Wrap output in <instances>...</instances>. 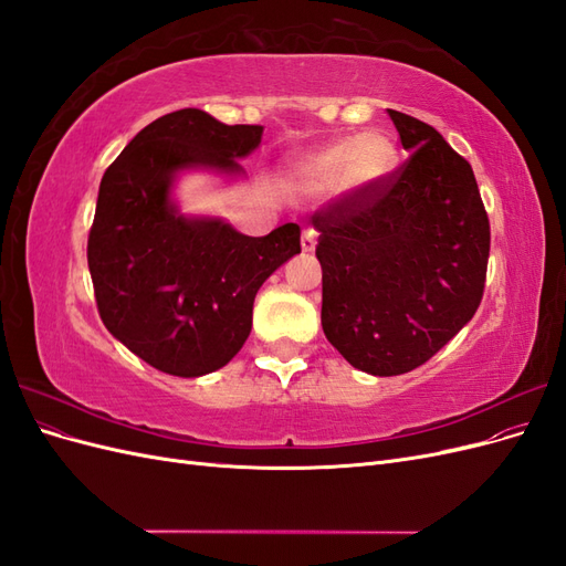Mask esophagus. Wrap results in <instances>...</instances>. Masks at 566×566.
I'll return each mask as SVG.
<instances>
[{"label": "esophagus", "mask_w": 566, "mask_h": 566, "mask_svg": "<svg viewBox=\"0 0 566 566\" xmlns=\"http://www.w3.org/2000/svg\"><path fill=\"white\" fill-rule=\"evenodd\" d=\"M316 231L314 229H304L302 231V252H314L316 250Z\"/></svg>", "instance_id": "1"}]
</instances>
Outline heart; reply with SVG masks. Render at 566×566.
I'll return each mask as SVG.
<instances>
[{"label": "heart", "instance_id": "1", "mask_svg": "<svg viewBox=\"0 0 566 566\" xmlns=\"http://www.w3.org/2000/svg\"><path fill=\"white\" fill-rule=\"evenodd\" d=\"M397 167V146L382 132L335 139L306 153L290 167V175L304 188L342 184L347 191H366L382 184Z\"/></svg>", "mask_w": 566, "mask_h": 566}]
</instances>
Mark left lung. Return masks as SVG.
Wrapping results in <instances>:
<instances>
[{
	"mask_svg": "<svg viewBox=\"0 0 566 566\" xmlns=\"http://www.w3.org/2000/svg\"><path fill=\"white\" fill-rule=\"evenodd\" d=\"M387 113L410 153L406 165L312 217L323 333L378 378L422 366L470 323L491 245L470 163L434 127Z\"/></svg>",
	"mask_w": 566,
	"mask_h": 566,
	"instance_id": "obj_1",
	"label": "left lung"
}]
</instances>
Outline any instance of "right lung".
<instances>
[{
  "mask_svg": "<svg viewBox=\"0 0 566 566\" xmlns=\"http://www.w3.org/2000/svg\"><path fill=\"white\" fill-rule=\"evenodd\" d=\"M260 125H224L184 108L153 119L98 186L87 262L101 321L146 364L179 378L227 366L252 328L256 290L300 254V227L252 238L221 217L186 214V172L245 179Z\"/></svg>",
  "mask_w": 566,
  "mask_h": 566,
  "instance_id": "obj_1",
  "label": "right lung"
}]
</instances>
